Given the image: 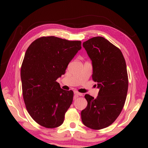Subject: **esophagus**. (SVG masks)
Returning a JSON list of instances; mask_svg holds the SVG:
<instances>
[{
  "label": "esophagus",
  "mask_w": 148,
  "mask_h": 148,
  "mask_svg": "<svg viewBox=\"0 0 148 148\" xmlns=\"http://www.w3.org/2000/svg\"><path fill=\"white\" fill-rule=\"evenodd\" d=\"M74 95H76V96H77V97H79V96H82V95H83V94H82V93H80V92H77V91H74Z\"/></svg>",
  "instance_id": "1"
}]
</instances>
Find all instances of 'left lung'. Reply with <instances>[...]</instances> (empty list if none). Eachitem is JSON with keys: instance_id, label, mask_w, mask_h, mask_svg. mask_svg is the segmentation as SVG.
Returning a JSON list of instances; mask_svg holds the SVG:
<instances>
[{"instance_id": "1", "label": "left lung", "mask_w": 148, "mask_h": 148, "mask_svg": "<svg viewBox=\"0 0 148 148\" xmlns=\"http://www.w3.org/2000/svg\"><path fill=\"white\" fill-rule=\"evenodd\" d=\"M83 46L99 91L96 99L85 95L87 106L81 112L82 121L90 129H102L113 123L123 108L129 85L126 62L120 49L103 37L89 39Z\"/></svg>"}]
</instances>
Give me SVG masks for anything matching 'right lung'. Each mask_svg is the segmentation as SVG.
<instances>
[{
  "instance_id": "add662e5",
  "label": "right lung",
  "mask_w": 148,
  "mask_h": 148,
  "mask_svg": "<svg viewBox=\"0 0 148 148\" xmlns=\"http://www.w3.org/2000/svg\"><path fill=\"white\" fill-rule=\"evenodd\" d=\"M81 48L80 41L47 36L27 49L21 69L23 99L30 116L42 126L56 128L63 123L74 92L61 89L56 80Z\"/></svg>"
}]
</instances>
